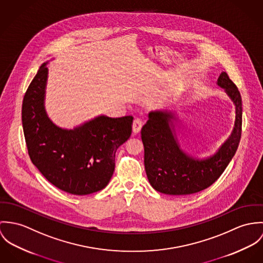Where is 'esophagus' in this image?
<instances>
[{"instance_id": "esophagus-1", "label": "esophagus", "mask_w": 263, "mask_h": 263, "mask_svg": "<svg viewBox=\"0 0 263 263\" xmlns=\"http://www.w3.org/2000/svg\"><path fill=\"white\" fill-rule=\"evenodd\" d=\"M142 126H143V122L140 119H135L134 122H133V126H132L133 133L134 134H138L140 132Z\"/></svg>"}]
</instances>
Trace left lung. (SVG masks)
<instances>
[{
  "instance_id": "obj_1",
  "label": "left lung",
  "mask_w": 263,
  "mask_h": 263,
  "mask_svg": "<svg viewBox=\"0 0 263 263\" xmlns=\"http://www.w3.org/2000/svg\"><path fill=\"white\" fill-rule=\"evenodd\" d=\"M217 85L235 105V122L231 135L212 156L197 158L183 151L175 134V111L150 112L142 127L144 165L151 186L162 194L185 196L201 192L213 184L232 160L241 138L242 99L228 74L223 71Z\"/></svg>"
}]
</instances>
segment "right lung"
Returning <instances> with one entry per match:
<instances>
[{
    "label": "right lung",
    "instance_id": "add662e5",
    "mask_svg": "<svg viewBox=\"0 0 263 263\" xmlns=\"http://www.w3.org/2000/svg\"><path fill=\"white\" fill-rule=\"evenodd\" d=\"M44 62L23 99L22 125L30 159L59 190L85 196L107 186L114 170L116 150L132 132V116L101 115L64 129L48 117L44 101L48 78Z\"/></svg>",
    "mask_w": 263,
    "mask_h": 263
}]
</instances>
